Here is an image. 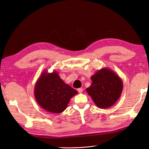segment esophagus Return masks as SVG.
I'll use <instances>...</instances> for the list:
<instances>
[{
  "label": "esophagus",
  "mask_w": 149,
  "mask_h": 149,
  "mask_svg": "<svg viewBox=\"0 0 149 149\" xmlns=\"http://www.w3.org/2000/svg\"><path fill=\"white\" fill-rule=\"evenodd\" d=\"M77 91H78V92H79V93H81L83 92V89L82 88H79L78 89H77Z\"/></svg>",
  "instance_id": "obj_1"
}]
</instances>
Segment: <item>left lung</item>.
Segmentation results:
<instances>
[{"label":"left lung","mask_w":149,"mask_h":149,"mask_svg":"<svg viewBox=\"0 0 149 149\" xmlns=\"http://www.w3.org/2000/svg\"><path fill=\"white\" fill-rule=\"evenodd\" d=\"M91 85L86 91L97 107L103 109L109 108L119 99L123 83L114 71L102 68L91 77Z\"/></svg>","instance_id":"left-lung-1"}]
</instances>
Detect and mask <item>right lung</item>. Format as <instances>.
I'll use <instances>...</instances> for the list:
<instances>
[{"label":"right lung","mask_w":149,"mask_h":149,"mask_svg":"<svg viewBox=\"0 0 149 149\" xmlns=\"http://www.w3.org/2000/svg\"><path fill=\"white\" fill-rule=\"evenodd\" d=\"M78 92L65 83L55 70H44L37 80L34 94L36 102L45 110L61 113L67 108L70 99Z\"/></svg>","instance_id":"obj_1"}]
</instances>
